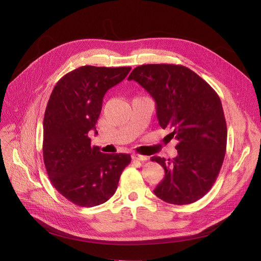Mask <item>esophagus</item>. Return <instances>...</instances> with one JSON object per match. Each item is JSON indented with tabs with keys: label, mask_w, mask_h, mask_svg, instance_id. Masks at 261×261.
Returning a JSON list of instances; mask_svg holds the SVG:
<instances>
[{
	"label": "esophagus",
	"mask_w": 261,
	"mask_h": 261,
	"mask_svg": "<svg viewBox=\"0 0 261 261\" xmlns=\"http://www.w3.org/2000/svg\"><path fill=\"white\" fill-rule=\"evenodd\" d=\"M132 158H133V160H135V161H146V160H148L147 156L140 155V154H133Z\"/></svg>",
	"instance_id": "34e87169"
}]
</instances>
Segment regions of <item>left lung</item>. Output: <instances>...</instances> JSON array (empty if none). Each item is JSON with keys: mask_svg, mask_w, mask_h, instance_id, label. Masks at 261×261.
<instances>
[{"mask_svg": "<svg viewBox=\"0 0 261 261\" xmlns=\"http://www.w3.org/2000/svg\"><path fill=\"white\" fill-rule=\"evenodd\" d=\"M128 81L137 82L150 93L160 126L178 140L175 158H151L165 172L154 194L173 204L199 200L215 184L225 155L227 129L218 93L183 65L137 66Z\"/></svg>", "mask_w": 261, "mask_h": 261, "instance_id": "obj_1", "label": "left lung"}]
</instances>
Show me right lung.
<instances>
[{
  "label": "right lung",
  "mask_w": 261,
  "mask_h": 261,
  "mask_svg": "<svg viewBox=\"0 0 261 261\" xmlns=\"http://www.w3.org/2000/svg\"><path fill=\"white\" fill-rule=\"evenodd\" d=\"M130 68L78 67L61 78L48 101L42 145L46 173L55 189L80 207L99 206L111 198L130 163L128 153H102L89 137L106 92Z\"/></svg>",
  "instance_id": "obj_1"
}]
</instances>
